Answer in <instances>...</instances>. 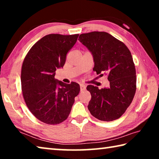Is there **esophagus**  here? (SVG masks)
<instances>
[{"mask_svg":"<svg viewBox=\"0 0 159 159\" xmlns=\"http://www.w3.org/2000/svg\"><path fill=\"white\" fill-rule=\"evenodd\" d=\"M80 91H83L85 90V85L84 84H80Z\"/></svg>","mask_w":159,"mask_h":159,"instance_id":"34e87169","label":"esophagus"}]
</instances>
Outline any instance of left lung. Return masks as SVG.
<instances>
[{"label":"left lung","instance_id":"left-lung-1","mask_svg":"<svg viewBox=\"0 0 159 159\" xmlns=\"http://www.w3.org/2000/svg\"><path fill=\"white\" fill-rule=\"evenodd\" d=\"M79 40L93 57V71L107 75L109 88L99 90L89 85L91 94L88 108L98 119L112 121L119 118L130 106L136 91V71L131 53L123 42L107 32L80 34Z\"/></svg>","mask_w":159,"mask_h":159}]
</instances>
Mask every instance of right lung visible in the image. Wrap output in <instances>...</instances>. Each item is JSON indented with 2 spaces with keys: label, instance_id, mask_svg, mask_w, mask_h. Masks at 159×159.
<instances>
[{
  "label": "right lung",
  "instance_id": "1",
  "mask_svg": "<svg viewBox=\"0 0 159 159\" xmlns=\"http://www.w3.org/2000/svg\"><path fill=\"white\" fill-rule=\"evenodd\" d=\"M79 34H48L37 41L24 60L21 72V90L26 104L35 117L50 125L68 118L80 92L75 82L66 84L55 79L62 68L66 54Z\"/></svg>",
  "mask_w": 159,
  "mask_h": 159
}]
</instances>
